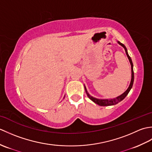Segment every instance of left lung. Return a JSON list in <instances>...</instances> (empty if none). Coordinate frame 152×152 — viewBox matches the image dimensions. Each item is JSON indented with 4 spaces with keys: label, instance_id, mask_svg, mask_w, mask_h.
<instances>
[{
    "label": "left lung",
    "instance_id": "left-lung-1",
    "mask_svg": "<svg viewBox=\"0 0 152 152\" xmlns=\"http://www.w3.org/2000/svg\"><path fill=\"white\" fill-rule=\"evenodd\" d=\"M118 43L125 49L126 55H127V56L128 59H129V62H130L131 66V82H130L129 86V88H127V89L126 90V91L124 93H122L121 95H119V96H117V97H115V98L106 99H97V98L93 97V96H91V95H90L88 91V90H87V89H86V86L84 85L85 91H86V94H87V95H88V97L90 99H91L93 102H94L95 103H96V104H98L99 106H101L115 105L116 104H118V102H121V101H123V100H124L125 98V96L128 95V93H129L130 90L131 89L132 87H133V82H134V71H133V62H132V60L131 59L130 56H129L128 52H127V48H126V47L125 46V45L123 44L122 43H121L120 42H119V41H118Z\"/></svg>",
    "mask_w": 152,
    "mask_h": 152
}]
</instances>
